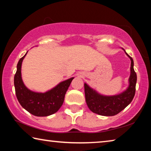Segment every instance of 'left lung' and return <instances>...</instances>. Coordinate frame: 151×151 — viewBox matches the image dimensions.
Instances as JSON below:
<instances>
[{
	"label": "left lung",
	"instance_id": "obj_1",
	"mask_svg": "<svg viewBox=\"0 0 151 151\" xmlns=\"http://www.w3.org/2000/svg\"><path fill=\"white\" fill-rule=\"evenodd\" d=\"M122 50L131 61L129 86L126 90L114 95H104L85 83L86 103L88 109L94 113L102 116H114L126 108L134 98L136 90L137 74L134 70L133 59L123 48Z\"/></svg>",
	"mask_w": 151,
	"mask_h": 151
}]
</instances>
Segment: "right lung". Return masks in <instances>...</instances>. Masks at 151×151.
<instances>
[{"mask_svg": "<svg viewBox=\"0 0 151 151\" xmlns=\"http://www.w3.org/2000/svg\"><path fill=\"white\" fill-rule=\"evenodd\" d=\"M27 52L28 51L17 64V72L14 78L17 98L20 105L33 115L37 116L51 115L57 112L63 105L65 94L75 77L60 82L55 87L45 93L30 90L24 85L21 74L22 63Z\"/></svg>", "mask_w": 151, "mask_h": 151, "instance_id": "add662e5", "label": "right lung"}]
</instances>
